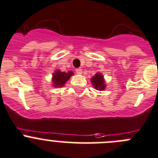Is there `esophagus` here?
<instances>
[{
    "mask_svg": "<svg viewBox=\"0 0 158 158\" xmlns=\"http://www.w3.org/2000/svg\"><path fill=\"white\" fill-rule=\"evenodd\" d=\"M76 73H77L78 75H81V74H82V69H77L76 70Z\"/></svg>",
    "mask_w": 158,
    "mask_h": 158,
    "instance_id": "1",
    "label": "esophagus"
}]
</instances>
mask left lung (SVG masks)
Listing matches in <instances>:
<instances>
[{
	"label": "left lung",
	"mask_w": 158,
	"mask_h": 158,
	"mask_svg": "<svg viewBox=\"0 0 158 158\" xmlns=\"http://www.w3.org/2000/svg\"><path fill=\"white\" fill-rule=\"evenodd\" d=\"M91 82L96 89H98V90H104L106 87L104 76L100 72L96 73L95 76L91 78Z\"/></svg>",
	"instance_id": "8db88e82"
}]
</instances>
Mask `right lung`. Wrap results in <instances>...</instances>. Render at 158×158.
Masks as SVG:
<instances>
[{
    "label": "right lung",
    "instance_id": "obj_1",
    "mask_svg": "<svg viewBox=\"0 0 158 158\" xmlns=\"http://www.w3.org/2000/svg\"><path fill=\"white\" fill-rule=\"evenodd\" d=\"M73 75V72L69 71V72H63L60 70L55 71L53 74V85L54 87H61L64 85L66 82L70 79L71 76Z\"/></svg>",
    "mask_w": 158,
    "mask_h": 158
}]
</instances>
